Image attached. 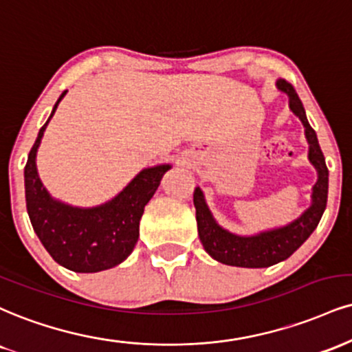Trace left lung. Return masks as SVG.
<instances>
[{"instance_id": "1", "label": "left lung", "mask_w": 352, "mask_h": 352, "mask_svg": "<svg viewBox=\"0 0 352 352\" xmlns=\"http://www.w3.org/2000/svg\"><path fill=\"white\" fill-rule=\"evenodd\" d=\"M277 88L289 95L290 109L297 114L305 126V135L310 144L308 159L318 172V182L313 187L311 195L313 203L302 217L295 219L294 223L287 224V226L261 232L257 236H236L218 226V223L211 217L208 206H206L201 190L195 188L193 203L195 208H197L198 236H200L205 251L221 264L257 269L269 267L277 262L289 259L292 254L310 238V234L318 226L324 213L326 201H328V167H326L318 138H316L315 129L307 120L305 108L295 88L283 78L277 80Z\"/></svg>"}]
</instances>
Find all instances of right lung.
<instances>
[{"label": "right lung", "instance_id": "1", "mask_svg": "<svg viewBox=\"0 0 352 352\" xmlns=\"http://www.w3.org/2000/svg\"><path fill=\"white\" fill-rule=\"evenodd\" d=\"M65 93L57 100L50 118ZM47 122L41 128L24 168L26 206L34 231L52 259L69 270L100 272L111 269L133 252L139 238L144 206L149 203L170 165L142 170L116 198L104 205L74 208L54 200L37 175L36 152Z\"/></svg>", "mask_w": 352, "mask_h": 352}]
</instances>
